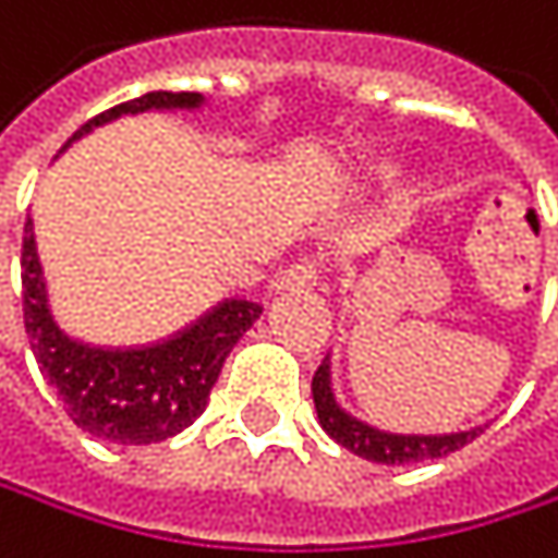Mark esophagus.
<instances>
[{
    "instance_id": "1",
    "label": "esophagus",
    "mask_w": 558,
    "mask_h": 558,
    "mask_svg": "<svg viewBox=\"0 0 558 558\" xmlns=\"http://www.w3.org/2000/svg\"><path fill=\"white\" fill-rule=\"evenodd\" d=\"M317 277H320V267L317 260L304 257L298 264H291L281 277H277V291L281 294H294V291H314L317 288Z\"/></svg>"
}]
</instances>
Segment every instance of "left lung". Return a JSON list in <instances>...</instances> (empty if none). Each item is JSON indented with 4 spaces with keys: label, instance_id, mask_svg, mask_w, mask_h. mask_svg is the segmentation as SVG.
Instances as JSON below:
<instances>
[{
    "label": "left lung",
    "instance_id": "obj_1",
    "mask_svg": "<svg viewBox=\"0 0 558 558\" xmlns=\"http://www.w3.org/2000/svg\"><path fill=\"white\" fill-rule=\"evenodd\" d=\"M314 405H317V418L324 425V432L343 445L347 451L376 461V464H418V461H432V458H448L451 451L471 445L484 428H471V432H451V435H392V432H379L366 422H360L356 415H350L337 396H333V383H330V356L320 363V369L314 373Z\"/></svg>",
    "mask_w": 558,
    "mask_h": 558
}]
</instances>
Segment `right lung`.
Returning a JSON list of instances; mask_svg holds the SVG:
<instances>
[{
    "instance_id": "right-lung-1",
    "label": "right lung",
    "mask_w": 558,
    "mask_h": 558,
    "mask_svg": "<svg viewBox=\"0 0 558 558\" xmlns=\"http://www.w3.org/2000/svg\"><path fill=\"white\" fill-rule=\"evenodd\" d=\"M198 104L202 94L153 90L97 113L71 140L90 133L107 120H117L120 113L172 110V107H198ZM22 311H25V333L38 360V369L48 379V386L58 392L68 418L100 441L153 445L179 435L205 412L208 392L218 383L228 353L251 330V324L260 317L264 307L254 301H221L172 340L136 347V350H104L71 340L48 311L45 277L35 251V231H32V218H25Z\"/></svg>"
}]
</instances>
